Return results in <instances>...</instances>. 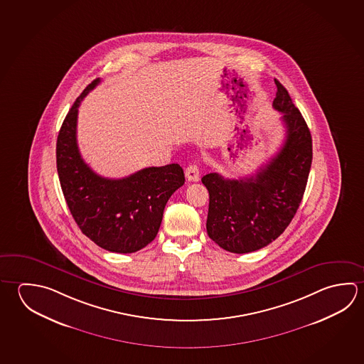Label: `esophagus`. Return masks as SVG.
<instances>
[{
  "label": "esophagus",
  "mask_w": 364,
  "mask_h": 364,
  "mask_svg": "<svg viewBox=\"0 0 364 364\" xmlns=\"http://www.w3.org/2000/svg\"><path fill=\"white\" fill-rule=\"evenodd\" d=\"M185 176L189 181H198L199 180V167L193 164L185 168Z\"/></svg>",
  "instance_id": "esophagus-1"
}]
</instances>
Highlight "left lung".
I'll list each match as a JSON object with an SVG mask.
<instances>
[{
	"label": "left lung",
	"instance_id": "8db88e82",
	"mask_svg": "<svg viewBox=\"0 0 364 364\" xmlns=\"http://www.w3.org/2000/svg\"><path fill=\"white\" fill-rule=\"evenodd\" d=\"M277 87L274 109L282 114L287 136L280 151L253 176L225 179L204 175L210 193L207 234L231 253H249L274 242L291 223L312 165V136L287 88Z\"/></svg>",
	"mask_w": 364,
	"mask_h": 364
}]
</instances>
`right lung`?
I'll return each mask as SVG.
<instances>
[{"label":"right lung","mask_w":364,"mask_h":364,"mask_svg":"<svg viewBox=\"0 0 364 364\" xmlns=\"http://www.w3.org/2000/svg\"><path fill=\"white\" fill-rule=\"evenodd\" d=\"M93 80L65 117L56 144L58 179L79 229L98 247L134 253L154 240L167 200L185 183L178 164L147 167L122 179L100 176L84 162L77 141V109L100 84Z\"/></svg>","instance_id":"add662e5"}]
</instances>
